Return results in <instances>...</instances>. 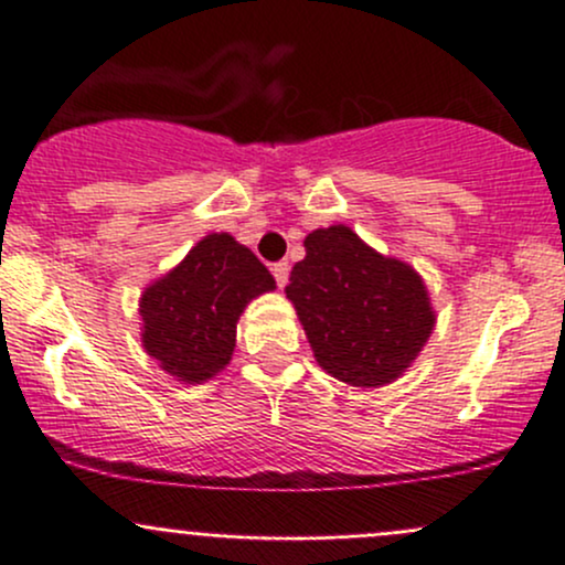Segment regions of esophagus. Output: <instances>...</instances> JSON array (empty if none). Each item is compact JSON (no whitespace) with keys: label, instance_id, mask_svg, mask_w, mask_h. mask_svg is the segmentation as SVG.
Segmentation results:
<instances>
[{"label":"esophagus","instance_id":"esophagus-1","mask_svg":"<svg viewBox=\"0 0 565 565\" xmlns=\"http://www.w3.org/2000/svg\"><path fill=\"white\" fill-rule=\"evenodd\" d=\"M273 276H276V284L278 287H287V278H289V262H276L273 265Z\"/></svg>","mask_w":565,"mask_h":565}]
</instances>
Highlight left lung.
<instances>
[{
  "label": "left lung",
  "mask_w": 565,
  "mask_h": 565,
  "mask_svg": "<svg viewBox=\"0 0 565 565\" xmlns=\"http://www.w3.org/2000/svg\"><path fill=\"white\" fill-rule=\"evenodd\" d=\"M306 259L284 289L319 366L352 388H383L402 377L435 330L424 278L380 254L347 224L306 235Z\"/></svg>",
  "instance_id": "obj_1"
}]
</instances>
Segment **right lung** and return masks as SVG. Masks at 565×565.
<instances>
[{
	"instance_id": "right-lung-1",
	"label": "right lung",
	"mask_w": 565,
	"mask_h": 565,
	"mask_svg": "<svg viewBox=\"0 0 565 565\" xmlns=\"http://www.w3.org/2000/svg\"><path fill=\"white\" fill-rule=\"evenodd\" d=\"M273 289L276 278L254 250L230 232H210L141 292V347L177 383H207L230 366L246 306Z\"/></svg>"
}]
</instances>
